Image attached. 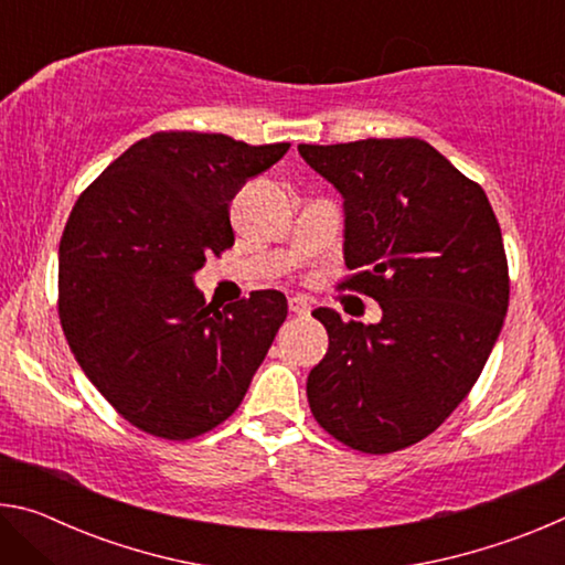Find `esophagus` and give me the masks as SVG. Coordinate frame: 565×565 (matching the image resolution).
<instances>
[{"label": "esophagus", "instance_id": "esophagus-1", "mask_svg": "<svg viewBox=\"0 0 565 565\" xmlns=\"http://www.w3.org/2000/svg\"><path fill=\"white\" fill-rule=\"evenodd\" d=\"M289 309H291V313H296V317H306V313L311 311V303H309V299H306V296H291Z\"/></svg>", "mask_w": 565, "mask_h": 565}]
</instances>
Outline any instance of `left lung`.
Returning <instances> with one entry per match:
<instances>
[{"instance_id": "1", "label": "left lung", "mask_w": 565, "mask_h": 565, "mask_svg": "<svg viewBox=\"0 0 565 565\" xmlns=\"http://www.w3.org/2000/svg\"><path fill=\"white\" fill-rule=\"evenodd\" d=\"M343 199L341 286L381 321L317 309L329 351L306 381L323 431L391 454L436 431L481 376L509 311V264L486 191L420 139L299 145Z\"/></svg>"}]
</instances>
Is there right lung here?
Returning a JSON list of instances; mask_svg holds the SVG:
<instances>
[{"instance_id":"obj_1","label":"right lung","mask_w":565,"mask_h":565,"mask_svg":"<svg viewBox=\"0 0 565 565\" xmlns=\"http://www.w3.org/2000/svg\"><path fill=\"white\" fill-rule=\"evenodd\" d=\"M291 145L157 131L76 199L60 242V319L99 394L141 431L186 441L242 404L289 303H206L194 274L234 244L228 204Z\"/></svg>"}]
</instances>
